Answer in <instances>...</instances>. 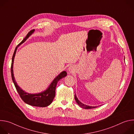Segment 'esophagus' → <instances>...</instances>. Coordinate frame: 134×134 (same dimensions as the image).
Returning <instances> with one entry per match:
<instances>
[{"mask_svg":"<svg viewBox=\"0 0 134 134\" xmlns=\"http://www.w3.org/2000/svg\"><path fill=\"white\" fill-rule=\"evenodd\" d=\"M69 70H72V68H71V67H69Z\"/></svg>","mask_w":134,"mask_h":134,"instance_id":"1","label":"esophagus"}]
</instances>
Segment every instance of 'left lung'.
<instances>
[{
  "mask_svg": "<svg viewBox=\"0 0 134 134\" xmlns=\"http://www.w3.org/2000/svg\"><path fill=\"white\" fill-rule=\"evenodd\" d=\"M75 100H76V102L82 108H83V109H93V108H97V107H92V106H88V105H86L85 104H84L83 103H82V102H81L77 98L76 96V94H75Z\"/></svg>",
  "mask_w": 134,
  "mask_h": 134,
  "instance_id": "1",
  "label": "left lung"
}]
</instances>
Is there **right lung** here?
<instances>
[{"label":"right lung","instance_id":"right-lung-1","mask_svg":"<svg viewBox=\"0 0 134 134\" xmlns=\"http://www.w3.org/2000/svg\"><path fill=\"white\" fill-rule=\"evenodd\" d=\"M34 31V29L31 30L27 33V35L23 40V41L20 43H19L18 46L16 47L13 55V57H12V65H11V75H12V80L15 85L16 89L17 92L18 93L19 95H20L21 98L25 103L34 107H46L52 103L55 95V87H56L57 83H58V82L60 80L65 77L67 75V72L65 71L62 72L52 81V82L51 83V84H50V85L46 91L41 93L34 94L27 93L25 92L24 91H23L21 88H20V87H19V86L17 85V83L15 80L14 75H13V63H14V57L15 55L17 48L18 46H20V44L23 43L30 36V35L33 33Z\"/></svg>","mask_w":134,"mask_h":134}]
</instances>
